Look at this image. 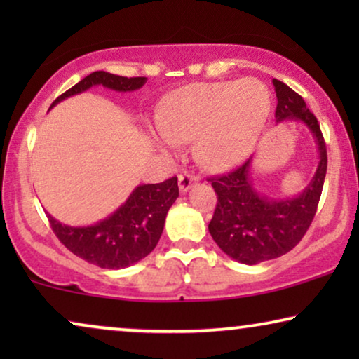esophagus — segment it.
I'll list each match as a JSON object with an SVG mask.
<instances>
[{"instance_id": "obj_1", "label": "esophagus", "mask_w": 359, "mask_h": 359, "mask_svg": "<svg viewBox=\"0 0 359 359\" xmlns=\"http://www.w3.org/2000/svg\"><path fill=\"white\" fill-rule=\"evenodd\" d=\"M198 183V176L193 173H181L178 176V186L181 193H186V191L191 189V186Z\"/></svg>"}]
</instances>
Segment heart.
<instances>
[{"label": "heart", "mask_w": 359, "mask_h": 359, "mask_svg": "<svg viewBox=\"0 0 359 359\" xmlns=\"http://www.w3.org/2000/svg\"><path fill=\"white\" fill-rule=\"evenodd\" d=\"M269 109L271 95L257 78L194 83L163 101L155 137L165 150L196 138V160L209 170H227L253 150Z\"/></svg>", "instance_id": "b5f03b06"}]
</instances>
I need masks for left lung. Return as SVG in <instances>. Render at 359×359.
<instances>
[{"label":"left lung","instance_id":"8db88e82","mask_svg":"<svg viewBox=\"0 0 359 359\" xmlns=\"http://www.w3.org/2000/svg\"><path fill=\"white\" fill-rule=\"evenodd\" d=\"M276 90V121L301 122L311 130L318 151L317 170L306 189L292 198H269L255 188L250 158L232 173L212 178L217 194L209 233L235 262L258 264L286 255L301 242L316 215L327 173V149L317 117L296 91L273 80Z\"/></svg>","mask_w":359,"mask_h":359}]
</instances>
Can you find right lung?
<instances>
[{
	"instance_id": "1",
	"label": "right lung",
	"mask_w": 359,
	"mask_h": 359,
	"mask_svg": "<svg viewBox=\"0 0 359 359\" xmlns=\"http://www.w3.org/2000/svg\"><path fill=\"white\" fill-rule=\"evenodd\" d=\"M145 80L144 76L127 78L107 72H93L58 96L50 109L67 97L85 93L93 86L127 93L139 90L145 85ZM178 196V178L175 176L163 183L139 184L124 204L93 225L72 227L53 219L50 214L47 217L58 240L76 257L100 268L122 269L154 252L163 232L166 214Z\"/></svg>"
}]
</instances>
